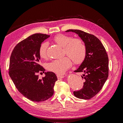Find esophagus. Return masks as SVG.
<instances>
[{
    "mask_svg": "<svg viewBox=\"0 0 123 123\" xmlns=\"http://www.w3.org/2000/svg\"><path fill=\"white\" fill-rule=\"evenodd\" d=\"M56 76L58 79H61L64 77L63 75H61V74H57Z\"/></svg>",
    "mask_w": 123,
    "mask_h": 123,
    "instance_id": "obj_1",
    "label": "esophagus"
}]
</instances>
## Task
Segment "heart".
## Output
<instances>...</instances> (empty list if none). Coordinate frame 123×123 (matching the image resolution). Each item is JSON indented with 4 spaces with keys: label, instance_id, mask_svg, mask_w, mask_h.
I'll list each match as a JSON object with an SVG mask.
<instances>
[{
    "label": "heart",
    "instance_id": "1",
    "mask_svg": "<svg viewBox=\"0 0 123 123\" xmlns=\"http://www.w3.org/2000/svg\"><path fill=\"white\" fill-rule=\"evenodd\" d=\"M53 40L60 46L63 47L64 54L68 56L62 59H56L47 64L46 68L48 70L57 74H62L70 67L74 63L79 64L82 63L86 54V47L83 40L75 38L64 34H58L54 37ZM48 43L44 42L40 45L39 54L41 59H46L47 56V52Z\"/></svg>",
    "mask_w": 123,
    "mask_h": 123
}]
</instances>
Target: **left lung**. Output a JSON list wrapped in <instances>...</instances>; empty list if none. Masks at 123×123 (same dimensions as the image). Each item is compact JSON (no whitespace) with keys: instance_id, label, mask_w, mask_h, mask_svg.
<instances>
[{"instance_id":"8db88e82","label":"left lung","mask_w":123,"mask_h":123,"mask_svg":"<svg viewBox=\"0 0 123 123\" xmlns=\"http://www.w3.org/2000/svg\"><path fill=\"white\" fill-rule=\"evenodd\" d=\"M66 32H75L84 41L86 54L83 62L76 73H83V86L81 90L74 91V95L80 99H89L96 95L103 86L109 76V58L102 42L96 37L78 30Z\"/></svg>"}]
</instances>
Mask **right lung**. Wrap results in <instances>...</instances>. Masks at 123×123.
<instances>
[{
  "mask_svg": "<svg viewBox=\"0 0 123 123\" xmlns=\"http://www.w3.org/2000/svg\"><path fill=\"white\" fill-rule=\"evenodd\" d=\"M50 35L37 33L19 42L13 49L10 60L9 75L15 87L22 95L33 102H43L54 94L57 79L53 72H45L39 79L38 73L45 69L40 64L39 49Z\"/></svg>",
  "mask_w": 123,
  "mask_h": 123,
  "instance_id": "obj_1",
  "label": "right lung"
}]
</instances>
